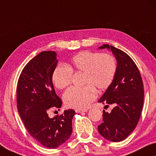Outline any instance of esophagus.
<instances>
[{
    "instance_id": "esophagus-1",
    "label": "esophagus",
    "mask_w": 156,
    "mask_h": 156,
    "mask_svg": "<svg viewBox=\"0 0 156 156\" xmlns=\"http://www.w3.org/2000/svg\"><path fill=\"white\" fill-rule=\"evenodd\" d=\"M87 109H75L76 113H81V112H87Z\"/></svg>"
}]
</instances>
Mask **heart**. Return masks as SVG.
<instances>
[{
	"mask_svg": "<svg viewBox=\"0 0 156 156\" xmlns=\"http://www.w3.org/2000/svg\"><path fill=\"white\" fill-rule=\"evenodd\" d=\"M83 73V84L81 88L71 87L65 92L64 102L67 107L86 108L97 96L95 88L104 90L109 88L116 76L117 61L113 55L82 51L72 57L67 66L59 64L52 74L55 87L63 89L70 84L73 73Z\"/></svg>",
	"mask_w": 156,
	"mask_h": 156,
	"instance_id": "b5f03b06",
	"label": "heart"
}]
</instances>
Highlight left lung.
<instances>
[{
	"instance_id": "left-lung-1",
	"label": "left lung",
	"mask_w": 156,
	"mask_h": 156,
	"mask_svg": "<svg viewBox=\"0 0 156 156\" xmlns=\"http://www.w3.org/2000/svg\"><path fill=\"white\" fill-rule=\"evenodd\" d=\"M100 49H110L117 60V72L113 82L99 102L113 105L111 113L102 112V123L98 126L99 133L112 142L128 137L137 125L144 103V85L135 62L122 50L109 44Z\"/></svg>"
}]
</instances>
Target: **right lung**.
Instances as JSON below:
<instances>
[{"instance_id":"1","label":"right lung","mask_w":156,"mask_h":156,"mask_svg":"<svg viewBox=\"0 0 156 156\" xmlns=\"http://www.w3.org/2000/svg\"><path fill=\"white\" fill-rule=\"evenodd\" d=\"M57 64L56 54L42 51L32 58L21 71L16 87L19 114L28 133L47 148H55L70 137L73 109L50 119L48 112L62 105L55 92L52 74Z\"/></svg>"}]
</instances>
